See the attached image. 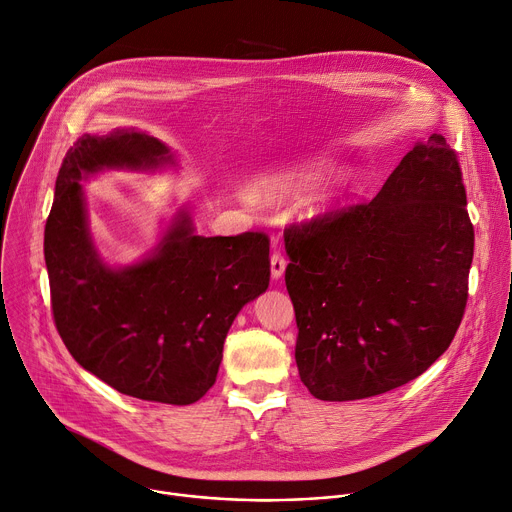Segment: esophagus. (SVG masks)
Returning a JSON list of instances; mask_svg holds the SVG:
<instances>
[{
    "instance_id": "esophagus-1",
    "label": "esophagus",
    "mask_w": 512,
    "mask_h": 512,
    "mask_svg": "<svg viewBox=\"0 0 512 512\" xmlns=\"http://www.w3.org/2000/svg\"><path fill=\"white\" fill-rule=\"evenodd\" d=\"M285 265H287L285 257L279 251H273V255H271V277L279 279L285 271Z\"/></svg>"
}]
</instances>
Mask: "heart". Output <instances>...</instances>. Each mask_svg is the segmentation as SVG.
Wrapping results in <instances>:
<instances>
[{
  "mask_svg": "<svg viewBox=\"0 0 512 512\" xmlns=\"http://www.w3.org/2000/svg\"><path fill=\"white\" fill-rule=\"evenodd\" d=\"M291 190H296V186L294 184H273V186H269L267 188V192L271 194V196H283V194H287V192H291Z\"/></svg>",
  "mask_w": 512,
  "mask_h": 512,
  "instance_id": "obj_1",
  "label": "heart"
}]
</instances>
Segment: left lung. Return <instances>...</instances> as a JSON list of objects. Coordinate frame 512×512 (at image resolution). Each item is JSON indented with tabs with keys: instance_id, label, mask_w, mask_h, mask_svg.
Returning <instances> with one entry per match:
<instances>
[{
	"instance_id": "1",
	"label": "left lung",
	"mask_w": 512,
	"mask_h": 512,
	"mask_svg": "<svg viewBox=\"0 0 512 512\" xmlns=\"http://www.w3.org/2000/svg\"><path fill=\"white\" fill-rule=\"evenodd\" d=\"M283 237L296 362L316 399L397 389L452 344L468 302L474 225L444 135L417 143L373 200L291 223Z\"/></svg>"
}]
</instances>
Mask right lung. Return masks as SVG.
I'll list each match as a JSON object with an SVG mask.
<instances>
[{
    "instance_id": "add662e5",
    "label": "right lung",
    "mask_w": 512,
    "mask_h": 512,
    "mask_svg": "<svg viewBox=\"0 0 512 512\" xmlns=\"http://www.w3.org/2000/svg\"><path fill=\"white\" fill-rule=\"evenodd\" d=\"M168 160L148 133L79 137L58 170L44 259L54 326L72 358L123 395L190 405L214 385L239 310L269 285V237H200L182 212L150 259L109 269L93 249L79 180Z\"/></svg>"
}]
</instances>
